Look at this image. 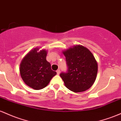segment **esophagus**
Returning a JSON list of instances; mask_svg holds the SVG:
<instances>
[{"label":"esophagus","mask_w":121,"mask_h":121,"mask_svg":"<svg viewBox=\"0 0 121 121\" xmlns=\"http://www.w3.org/2000/svg\"><path fill=\"white\" fill-rule=\"evenodd\" d=\"M56 73L58 75H59V74H60V70H59V69H58V70H56Z\"/></svg>","instance_id":"34e87169"}]
</instances>
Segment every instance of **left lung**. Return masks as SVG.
<instances>
[{
    "label": "left lung",
    "instance_id": "left-lung-1",
    "mask_svg": "<svg viewBox=\"0 0 121 121\" xmlns=\"http://www.w3.org/2000/svg\"><path fill=\"white\" fill-rule=\"evenodd\" d=\"M68 67L60 74L68 89L75 93L85 91L92 86L97 77L98 64L86 47L76 45L63 51Z\"/></svg>",
    "mask_w": 121,
    "mask_h": 121
}]
</instances>
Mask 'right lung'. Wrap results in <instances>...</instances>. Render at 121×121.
<instances>
[{
  "mask_svg": "<svg viewBox=\"0 0 121 121\" xmlns=\"http://www.w3.org/2000/svg\"><path fill=\"white\" fill-rule=\"evenodd\" d=\"M35 48L24 56L20 65V73L24 82L34 90H40L49 83L56 72L51 70L46 60L47 51Z\"/></svg>",
  "mask_w": 121,
  "mask_h": 121,
  "instance_id": "right-lung-1",
  "label": "right lung"
}]
</instances>
